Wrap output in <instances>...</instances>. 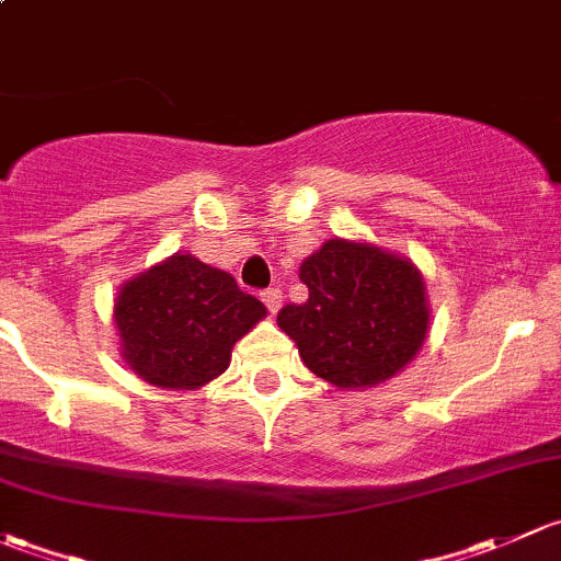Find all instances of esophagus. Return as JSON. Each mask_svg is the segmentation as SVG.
I'll return each instance as SVG.
<instances>
[{
	"instance_id": "1",
	"label": "esophagus",
	"mask_w": 561,
	"mask_h": 561,
	"mask_svg": "<svg viewBox=\"0 0 561 561\" xmlns=\"http://www.w3.org/2000/svg\"><path fill=\"white\" fill-rule=\"evenodd\" d=\"M262 302L267 305L270 313H278L280 302H283V297H280L278 288H267V291H262Z\"/></svg>"
}]
</instances>
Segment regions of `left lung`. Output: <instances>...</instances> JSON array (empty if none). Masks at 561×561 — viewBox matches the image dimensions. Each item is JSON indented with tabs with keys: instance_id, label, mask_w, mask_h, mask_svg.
Returning a JSON list of instances; mask_svg holds the SVG:
<instances>
[{
	"instance_id": "1",
	"label": "left lung",
	"mask_w": 561,
	"mask_h": 561,
	"mask_svg": "<svg viewBox=\"0 0 561 561\" xmlns=\"http://www.w3.org/2000/svg\"><path fill=\"white\" fill-rule=\"evenodd\" d=\"M302 305L278 323L316 375L340 389H367L400 373L430 329L424 278L408 259L367 242L327 240L299 267Z\"/></svg>"
}]
</instances>
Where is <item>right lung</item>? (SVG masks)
I'll list each match as a JSON object with an SVG mask.
<instances>
[{"mask_svg":"<svg viewBox=\"0 0 561 561\" xmlns=\"http://www.w3.org/2000/svg\"><path fill=\"white\" fill-rule=\"evenodd\" d=\"M264 313L232 275L183 253L126 283L113 319L124 359L142 380L199 389L229 367L232 345Z\"/></svg>","mask_w":561,"mask_h":561,"instance_id":"right-lung-1","label":"right lung"}]
</instances>
